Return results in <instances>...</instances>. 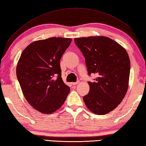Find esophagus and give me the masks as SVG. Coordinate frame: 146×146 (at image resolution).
I'll return each mask as SVG.
<instances>
[{"mask_svg": "<svg viewBox=\"0 0 146 146\" xmlns=\"http://www.w3.org/2000/svg\"><path fill=\"white\" fill-rule=\"evenodd\" d=\"M79 82H80L79 81H78V82H72V84L73 86H75V85H77Z\"/></svg>", "mask_w": 146, "mask_h": 146, "instance_id": "34e87169", "label": "esophagus"}]
</instances>
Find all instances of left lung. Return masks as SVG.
I'll use <instances>...</instances> for the list:
<instances>
[{
	"label": "left lung",
	"instance_id": "1",
	"mask_svg": "<svg viewBox=\"0 0 146 146\" xmlns=\"http://www.w3.org/2000/svg\"><path fill=\"white\" fill-rule=\"evenodd\" d=\"M86 60L88 75L97 76L88 82L89 92L83 99L89 110L104 115L113 110L126 95L131 69L128 53L121 45L106 36L74 38Z\"/></svg>",
	"mask_w": 146,
	"mask_h": 146
}]
</instances>
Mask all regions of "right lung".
I'll use <instances>...</instances> for the list:
<instances>
[{
    "instance_id": "add662e5",
    "label": "right lung",
    "mask_w": 146,
    "mask_h": 146,
    "mask_svg": "<svg viewBox=\"0 0 146 146\" xmlns=\"http://www.w3.org/2000/svg\"><path fill=\"white\" fill-rule=\"evenodd\" d=\"M71 42L60 37L35 41L23 51L17 62V78L25 98L41 113L57 110L70 92L61 78L60 60Z\"/></svg>"
}]
</instances>
